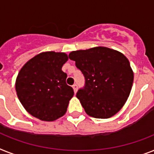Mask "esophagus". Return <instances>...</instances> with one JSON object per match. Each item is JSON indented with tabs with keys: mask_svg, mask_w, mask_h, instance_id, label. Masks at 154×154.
Wrapping results in <instances>:
<instances>
[{
	"mask_svg": "<svg viewBox=\"0 0 154 154\" xmlns=\"http://www.w3.org/2000/svg\"><path fill=\"white\" fill-rule=\"evenodd\" d=\"M72 87H73L74 92L75 93L77 92V91H78V86H77V84H74V85H73V86H72Z\"/></svg>",
	"mask_w": 154,
	"mask_h": 154,
	"instance_id": "34e87169",
	"label": "esophagus"
}]
</instances>
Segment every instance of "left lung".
<instances>
[{
  "mask_svg": "<svg viewBox=\"0 0 154 154\" xmlns=\"http://www.w3.org/2000/svg\"><path fill=\"white\" fill-rule=\"evenodd\" d=\"M68 57L84 75L85 85L76 97L86 113L98 119L117 113L129 97L134 80L127 57L106 47L73 51Z\"/></svg>",
  "mask_w": 154,
  "mask_h": 154,
  "instance_id": "8db88e82",
  "label": "left lung"
}]
</instances>
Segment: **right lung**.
Masks as SVG:
<instances>
[{"label":"right lung","mask_w":154,"mask_h":154,"mask_svg":"<svg viewBox=\"0 0 154 154\" xmlns=\"http://www.w3.org/2000/svg\"><path fill=\"white\" fill-rule=\"evenodd\" d=\"M68 57L63 53L45 52L35 56L21 68L16 82L20 102L34 117L53 121L67 112L74 91L66 83L62 67Z\"/></svg>","instance_id":"add662e5"}]
</instances>
